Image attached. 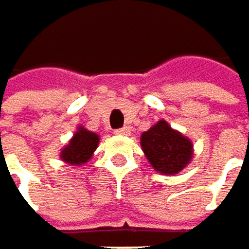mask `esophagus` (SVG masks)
<instances>
[{"label": "esophagus", "mask_w": 249, "mask_h": 249, "mask_svg": "<svg viewBox=\"0 0 249 249\" xmlns=\"http://www.w3.org/2000/svg\"><path fill=\"white\" fill-rule=\"evenodd\" d=\"M130 128L128 127H122V128H118V130H115V134H118V136H130Z\"/></svg>", "instance_id": "34e87169"}]
</instances>
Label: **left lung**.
<instances>
[{
  "instance_id": "left-lung-1",
  "label": "left lung",
  "mask_w": 249,
  "mask_h": 249,
  "mask_svg": "<svg viewBox=\"0 0 249 249\" xmlns=\"http://www.w3.org/2000/svg\"><path fill=\"white\" fill-rule=\"evenodd\" d=\"M140 144L153 169L163 175L181 172L193 159L191 140L171 128L165 119L142 134Z\"/></svg>"
}]
</instances>
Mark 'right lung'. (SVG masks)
<instances>
[{"instance_id": "obj_1", "label": "right lung", "mask_w": 249, "mask_h": 249, "mask_svg": "<svg viewBox=\"0 0 249 249\" xmlns=\"http://www.w3.org/2000/svg\"><path fill=\"white\" fill-rule=\"evenodd\" d=\"M97 146L99 136L84 127H78L70 143L61 150V159L68 165L80 166L91 158Z\"/></svg>"}]
</instances>
